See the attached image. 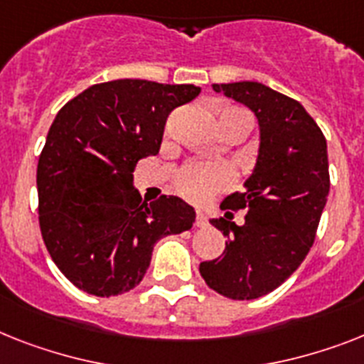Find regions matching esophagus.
Wrapping results in <instances>:
<instances>
[{
  "label": "esophagus",
  "instance_id": "34e87169",
  "mask_svg": "<svg viewBox=\"0 0 364 364\" xmlns=\"http://www.w3.org/2000/svg\"><path fill=\"white\" fill-rule=\"evenodd\" d=\"M195 225L197 227H206L208 225V219H206V214H203V212H197V218H195Z\"/></svg>",
  "mask_w": 364,
  "mask_h": 364
}]
</instances>
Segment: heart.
Segmentation results:
<instances>
[{
	"label": "heart",
	"mask_w": 364,
	"mask_h": 364,
	"mask_svg": "<svg viewBox=\"0 0 364 364\" xmlns=\"http://www.w3.org/2000/svg\"><path fill=\"white\" fill-rule=\"evenodd\" d=\"M229 121H240L245 124V128H249V117L240 109H225L219 115V124ZM229 182L230 173L227 167L219 164H203V161H189L182 165L175 178L178 193L193 203H204L214 193L227 188Z\"/></svg>",
	"instance_id": "1"
}]
</instances>
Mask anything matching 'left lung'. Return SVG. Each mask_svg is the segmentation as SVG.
<instances>
[{"mask_svg":"<svg viewBox=\"0 0 364 364\" xmlns=\"http://www.w3.org/2000/svg\"><path fill=\"white\" fill-rule=\"evenodd\" d=\"M214 91L253 111L260 146L245 191L221 203L223 210H247L245 223L230 221V212L210 221L227 245L199 272L221 296L257 299L281 287L311 251L329 195L327 143L299 102L258 81L214 83Z\"/></svg>","mask_w":364,"mask_h":364,"instance_id":"left-lung-1","label":"left lung"}]
</instances>
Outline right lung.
I'll return each instance as SVG.
<instances>
[{
    "label": "right lung",
    "mask_w": 364,
    "mask_h": 364,
    "mask_svg": "<svg viewBox=\"0 0 364 364\" xmlns=\"http://www.w3.org/2000/svg\"><path fill=\"white\" fill-rule=\"evenodd\" d=\"M199 92L189 83L115 80L89 87L57 113L38 158V223L55 266L83 292H130L154 243L193 227V206L173 195L141 200L132 173L160 152L171 111Z\"/></svg>",
    "instance_id": "add662e5"
}]
</instances>
